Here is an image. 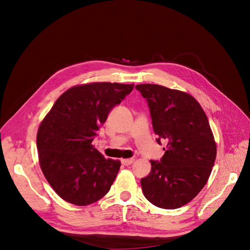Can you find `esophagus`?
Here are the masks:
<instances>
[{"label": "esophagus", "mask_w": 250, "mask_h": 250, "mask_svg": "<svg viewBox=\"0 0 250 250\" xmlns=\"http://www.w3.org/2000/svg\"><path fill=\"white\" fill-rule=\"evenodd\" d=\"M134 162V158H124V160H121V163H122L124 166L131 165Z\"/></svg>", "instance_id": "34e87169"}]
</instances>
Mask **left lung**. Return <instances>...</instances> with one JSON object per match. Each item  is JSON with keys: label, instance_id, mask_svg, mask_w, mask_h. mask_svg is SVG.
Segmentation results:
<instances>
[{"label": "left lung", "instance_id": "left-lung-1", "mask_svg": "<svg viewBox=\"0 0 250 250\" xmlns=\"http://www.w3.org/2000/svg\"><path fill=\"white\" fill-rule=\"evenodd\" d=\"M146 98L158 144L167 143L161 162L141 179L144 196L157 208H178L208 183L217 148L206 112L194 97L158 84H138Z\"/></svg>", "mask_w": 250, "mask_h": 250}]
</instances>
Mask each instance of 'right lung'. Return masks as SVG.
<instances>
[{
    "mask_svg": "<svg viewBox=\"0 0 250 250\" xmlns=\"http://www.w3.org/2000/svg\"><path fill=\"white\" fill-rule=\"evenodd\" d=\"M134 84L92 82L60 96L37 131L39 161L44 177L59 197L88 206L106 195L121 162L105 158L92 145L108 112Z\"/></svg>",
    "mask_w": 250,
    "mask_h": 250,
    "instance_id": "add662e5",
    "label": "right lung"
}]
</instances>
